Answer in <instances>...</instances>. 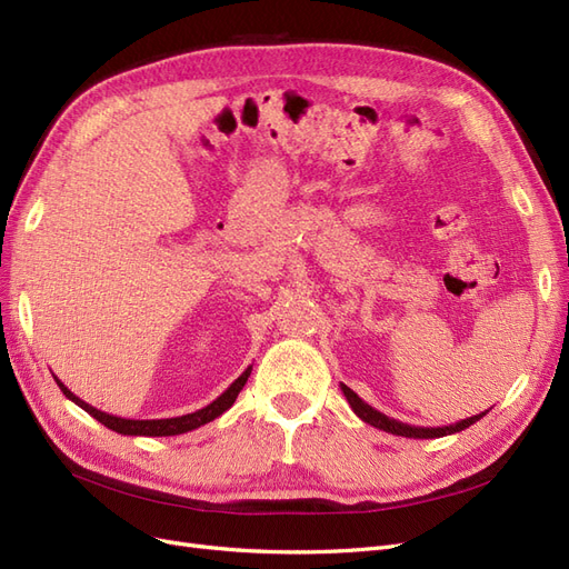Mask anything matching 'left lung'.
Returning a JSON list of instances; mask_svg holds the SVG:
<instances>
[{"label": "left lung", "instance_id": "1", "mask_svg": "<svg viewBox=\"0 0 569 569\" xmlns=\"http://www.w3.org/2000/svg\"><path fill=\"white\" fill-rule=\"evenodd\" d=\"M341 390H343V396H346L348 405L352 407V411H356V415H358L365 423L375 426V428H379V430H386V433L402 436V438H419V440H428V438L452 436V433H459V430H463V428H468V426H473L476 421H480V419L485 417V411H482V415L468 417V419H461V421H457V423H449V426H438V428L409 426V423H402V421H398V419H390V417L381 415L379 409H375L371 405H367L362 398H358V393H352V390H350L346 383H341Z\"/></svg>", "mask_w": 569, "mask_h": 569}]
</instances>
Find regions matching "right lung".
<instances>
[{"label":"right lung","instance_id":"obj_1","mask_svg":"<svg viewBox=\"0 0 569 569\" xmlns=\"http://www.w3.org/2000/svg\"><path fill=\"white\" fill-rule=\"evenodd\" d=\"M251 375V367H247L242 375L234 379L228 390H223V393L209 402L207 407L192 411V415H183V417H171V419H124V417H114V415H108V411H101L91 407L89 402L77 398L72 390L68 386L61 383V379H56L58 388L63 390V396L68 400H72L77 407H82L87 415H91L96 421H101L103 426H108L110 430H114V433H122V436H146V438H167V436H181V433H188V430H194L200 428L209 421H213L217 417H221L226 409L232 407L234 398L240 396V390L244 388L247 379Z\"/></svg>","mask_w":569,"mask_h":569}]
</instances>
